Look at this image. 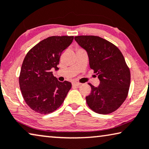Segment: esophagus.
<instances>
[{
	"label": "esophagus",
	"instance_id": "esophagus-1",
	"mask_svg": "<svg viewBox=\"0 0 149 149\" xmlns=\"http://www.w3.org/2000/svg\"><path fill=\"white\" fill-rule=\"evenodd\" d=\"M80 85H81V83H79V82H72V85L73 86H79Z\"/></svg>",
	"mask_w": 149,
	"mask_h": 149
}]
</instances>
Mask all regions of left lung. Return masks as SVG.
I'll return each instance as SVG.
<instances>
[{
    "label": "left lung",
    "mask_w": 149,
    "mask_h": 149,
    "mask_svg": "<svg viewBox=\"0 0 149 149\" xmlns=\"http://www.w3.org/2000/svg\"><path fill=\"white\" fill-rule=\"evenodd\" d=\"M74 40L87 51L90 68L100 81L97 87L89 83L88 106L100 114L117 110L126 100L130 85V68L124 56L117 46L99 36H79Z\"/></svg>",
    "instance_id": "8db88e82"
}]
</instances>
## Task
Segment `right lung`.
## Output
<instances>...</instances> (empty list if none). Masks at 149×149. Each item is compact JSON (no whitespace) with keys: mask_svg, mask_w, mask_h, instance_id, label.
<instances>
[{"mask_svg":"<svg viewBox=\"0 0 149 149\" xmlns=\"http://www.w3.org/2000/svg\"><path fill=\"white\" fill-rule=\"evenodd\" d=\"M74 36H51L41 41L28 52L19 77L23 100L31 109L47 114L64 102L72 85L60 82L52 68L58 69L60 56L72 42Z\"/></svg>","mask_w":149,"mask_h":149,"instance_id":"right-lung-1","label":"right lung"}]
</instances>
